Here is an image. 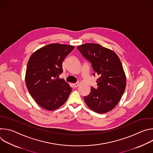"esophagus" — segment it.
I'll return each instance as SVG.
<instances>
[{
	"mask_svg": "<svg viewBox=\"0 0 153 153\" xmlns=\"http://www.w3.org/2000/svg\"><path fill=\"white\" fill-rule=\"evenodd\" d=\"M79 83L78 82H77V83H73V86L74 87V88H76V87H77V86H79Z\"/></svg>",
	"mask_w": 153,
	"mask_h": 153,
	"instance_id": "obj_1",
	"label": "esophagus"
}]
</instances>
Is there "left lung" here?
Wrapping results in <instances>:
<instances>
[{
  "instance_id": "obj_1",
  "label": "left lung",
  "mask_w": 153,
  "mask_h": 153,
  "mask_svg": "<svg viewBox=\"0 0 153 153\" xmlns=\"http://www.w3.org/2000/svg\"><path fill=\"white\" fill-rule=\"evenodd\" d=\"M83 57L88 60L98 74L97 88L92 86L84 100L90 109L97 113H106L116 106L126 87V76L122 63L112 50L96 43H85L77 47Z\"/></svg>"
}]
</instances>
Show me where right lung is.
Masks as SVG:
<instances>
[{
  "label": "right lung",
  "mask_w": 153,
  "mask_h": 153,
  "mask_svg": "<svg viewBox=\"0 0 153 153\" xmlns=\"http://www.w3.org/2000/svg\"><path fill=\"white\" fill-rule=\"evenodd\" d=\"M73 46L52 43L35 51L28 60L25 82L31 97L41 107L54 110L65 103L71 88L63 79L62 63Z\"/></svg>",
  "instance_id": "right-lung-1"
}]
</instances>
